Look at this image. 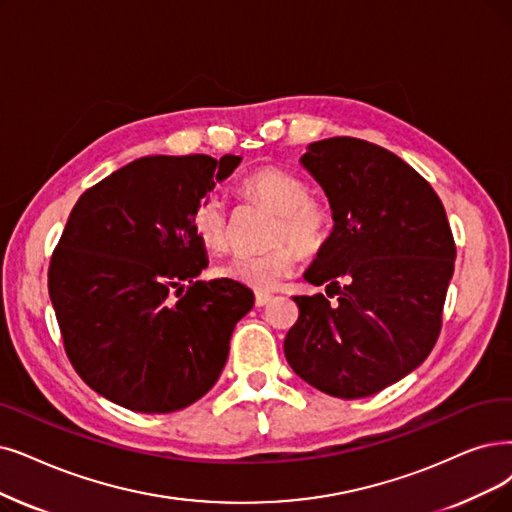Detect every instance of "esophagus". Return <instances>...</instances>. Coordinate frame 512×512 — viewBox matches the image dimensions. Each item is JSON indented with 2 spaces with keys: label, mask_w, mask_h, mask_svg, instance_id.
I'll return each instance as SVG.
<instances>
[{
  "label": "esophagus",
  "mask_w": 512,
  "mask_h": 512,
  "mask_svg": "<svg viewBox=\"0 0 512 512\" xmlns=\"http://www.w3.org/2000/svg\"><path fill=\"white\" fill-rule=\"evenodd\" d=\"M271 300H273V294H267V292L256 294V306H267Z\"/></svg>",
  "instance_id": "esophagus-1"
}]
</instances>
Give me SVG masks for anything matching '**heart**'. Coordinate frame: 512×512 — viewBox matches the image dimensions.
Segmentation results:
<instances>
[{
  "mask_svg": "<svg viewBox=\"0 0 512 512\" xmlns=\"http://www.w3.org/2000/svg\"><path fill=\"white\" fill-rule=\"evenodd\" d=\"M241 193L256 199L279 214L273 239H288L298 250L311 254L319 250L327 231H330V214L319 203L309 199L306 182L281 168H258L241 180ZM193 229L199 241L208 250H222L229 241V212L224 201L208 195L197 203L193 212ZM298 262V254L288 243L273 245L264 252H241L224 260L218 275L245 285L252 290H273L288 279Z\"/></svg>",
  "mask_w": 512,
  "mask_h": 512,
  "instance_id": "heart-1",
  "label": "heart"
}]
</instances>
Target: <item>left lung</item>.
I'll use <instances>...</instances> for the list:
<instances>
[{"label": "left lung", "instance_id": "1", "mask_svg": "<svg viewBox=\"0 0 512 512\" xmlns=\"http://www.w3.org/2000/svg\"><path fill=\"white\" fill-rule=\"evenodd\" d=\"M330 201L334 227L304 279L338 302L296 296L283 351L292 370L338 399L370 397L428 357L441 330L456 245L433 187L367 140L311 142L300 157ZM342 280L343 285L337 283Z\"/></svg>", "mask_w": 512, "mask_h": 512}]
</instances>
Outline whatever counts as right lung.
I'll return each instance as SVG.
<instances>
[{
    "instance_id": "add662e5",
    "label": "right lung",
    "mask_w": 512,
    "mask_h": 512,
    "mask_svg": "<svg viewBox=\"0 0 512 512\" xmlns=\"http://www.w3.org/2000/svg\"><path fill=\"white\" fill-rule=\"evenodd\" d=\"M239 155L134 159L75 203L50 260L48 290L65 351L92 391L140 414L206 395L254 292L195 277L208 252L193 212Z\"/></svg>"
}]
</instances>
